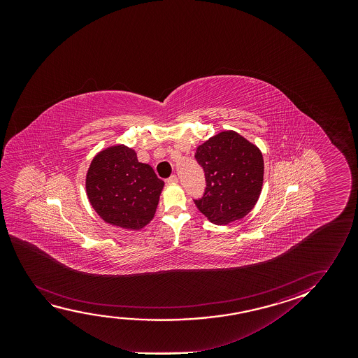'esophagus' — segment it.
I'll use <instances>...</instances> for the list:
<instances>
[{"mask_svg": "<svg viewBox=\"0 0 358 358\" xmlns=\"http://www.w3.org/2000/svg\"><path fill=\"white\" fill-rule=\"evenodd\" d=\"M166 182L169 185H173V183H177V182H178V178H177V176H175V175H172L170 178H167Z\"/></svg>", "mask_w": 358, "mask_h": 358, "instance_id": "obj_1", "label": "esophagus"}]
</instances>
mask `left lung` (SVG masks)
Returning <instances> with one entry per match:
<instances>
[{
  "mask_svg": "<svg viewBox=\"0 0 358 358\" xmlns=\"http://www.w3.org/2000/svg\"><path fill=\"white\" fill-rule=\"evenodd\" d=\"M206 172L204 196L196 208L215 225L241 220L255 208L264 180L259 148L235 131H222L196 148Z\"/></svg>",
  "mask_w": 358,
  "mask_h": 358,
  "instance_id": "left-lung-1",
  "label": "left lung"
}]
</instances>
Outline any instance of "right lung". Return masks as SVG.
I'll return each mask as SVG.
<instances>
[{
	"label": "right lung",
	"instance_id": "right-lung-1",
	"mask_svg": "<svg viewBox=\"0 0 358 358\" xmlns=\"http://www.w3.org/2000/svg\"><path fill=\"white\" fill-rule=\"evenodd\" d=\"M164 181L152 167L138 162L124 144L105 148L94 157L85 176V191L98 215L108 224L139 231L155 215Z\"/></svg>",
	"mask_w": 358,
	"mask_h": 358
}]
</instances>
